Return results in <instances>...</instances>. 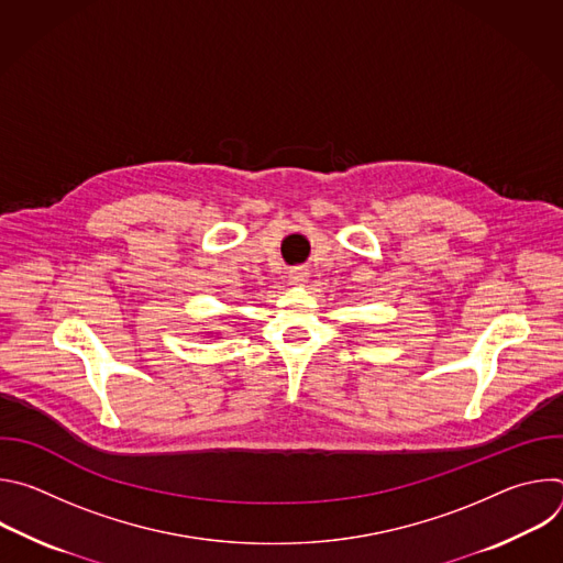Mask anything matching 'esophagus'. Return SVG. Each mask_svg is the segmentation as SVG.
Segmentation results:
<instances>
[{"instance_id": "1", "label": "esophagus", "mask_w": 563, "mask_h": 563, "mask_svg": "<svg viewBox=\"0 0 563 563\" xmlns=\"http://www.w3.org/2000/svg\"><path fill=\"white\" fill-rule=\"evenodd\" d=\"M309 280V269L307 267H291L289 269V283L291 285H305Z\"/></svg>"}]
</instances>
